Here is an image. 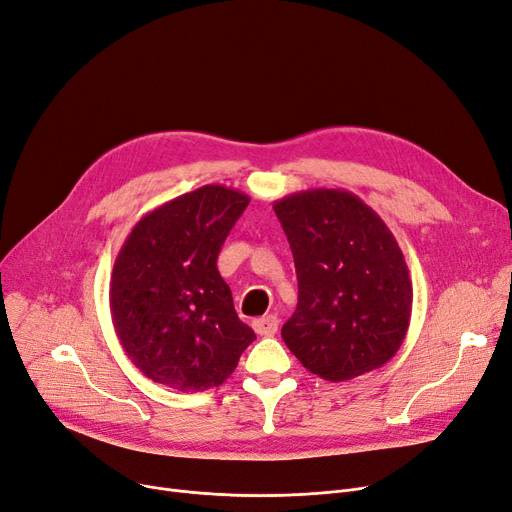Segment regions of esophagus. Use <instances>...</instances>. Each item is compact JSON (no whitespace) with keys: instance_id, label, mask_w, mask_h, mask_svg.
<instances>
[{"instance_id":"1","label":"esophagus","mask_w":512,"mask_h":512,"mask_svg":"<svg viewBox=\"0 0 512 512\" xmlns=\"http://www.w3.org/2000/svg\"><path fill=\"white\" fill-rule=\"evenodd\" d=\"M278 326H280V320L276 318V316H263V318H257L255 322H253V328H255V332L257 335H261V337H272V335H276L278 332Z\"/></svg>"}]
</instances>
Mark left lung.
I'll return each mask as SVG.
<instances>
[{"mask_svg": "<svg viewBox=\"0 0 512 512\" xmlns=\"http://www.w3.org/2000/svg\"><path fill=\"white\" fill-rule=\"evenodd\" d=\"M299 280L282 339L320 379L339 383L387 364L412 314L402 249L362 198L314 188L274 203Z\"/></svg>", "mask_w": 512, "mask_h": 512, "instance_id": "left-lung-1", "label": "left lung"}]
</instances>
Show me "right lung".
Segmentation results:
<instances>
[{"instance_id": "1", "label": "right lung", "mask_w": 512, "mask_h": 512, "mask_svg": "<svg viewBox=\"0 0 512 512\" xmlns=\"http://www.w3.org/2000/svg\"><path fill=\"white\" fill-rule=\"evenodd\" d=\"M249 201L209 184L146 213L125 238L110 276V316L146 379L177 391L219 387L253 343L217 270Z\"/></svg>"}]
</instances>
